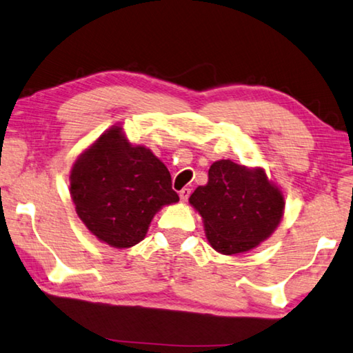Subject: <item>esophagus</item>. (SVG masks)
<instances>
[{
	"mask_svg": "<svg viewBox=\"0 0 353 353\" xmlns=\"http://www.w3.org/2000/svg\"><path fill=\"white\" fill-rule=\"evenodd\" d=\"M189 195H191V189L183 188L181 191H180V199H181V202H186V200L189 199Z\"/></svg>",
	"mask_w": 353,
	"mask_h": 353,
	"instance_id": "1",
	"label": "esophagus"
}]
</instances>
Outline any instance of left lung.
I'll return each mask as SVG.
<instances>
[{"label":"left lung","instance_id":"1","mask_svg":"<svg viewBox=\"0 0 353 353\" xmlns=\"http://www.w3.org/2000/svg\"><path fill=\"white\" fill-rule=\"evenodd\" d=\"M189 203L203 219L211 248L225 256L251 251L276 230L284 216V195L262 169L230 159L211 164L208 183Z\"/></svg>","mask_w":353,"mask_h":353}]
</instances>
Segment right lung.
Masks as SVG:
<instances>
[{
    "label": "right lung",
    "mask_w": 353,
    "mask_h": 353,
    "mask_svg": "<svg viewBox=\"0 0 353 353\" xmlns=\"http://www.w3.org/2000/svg\"><path fill=\"white\" fill-rule=\"evenodd\" d=\"M69 181L86 229L118 249L142 241L154 214L180 200L164 162L129 142L121 126L107 129L79 156Z\"/></svg>",
    "instance_id": "obj_1"
}]
</instances>
